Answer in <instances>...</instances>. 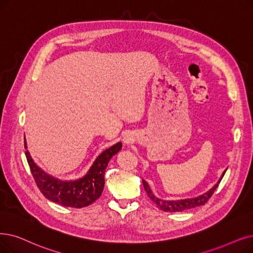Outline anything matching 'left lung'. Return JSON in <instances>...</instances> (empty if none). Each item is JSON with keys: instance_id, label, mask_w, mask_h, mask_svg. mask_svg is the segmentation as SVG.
Segmentation results:
<instances>
[{"instance_id": "8db88e82", "label": "left lung", "mask_w": 253, "mask_h": 253, "mask_svg": "<svg viewBox=\"0 0 253 253\" xmlns=\"http://www.w3.org/2000/svg\"><path fill=\"white\" fill-rule=\"evenodd\" d=\"M225 171H226V169L223 171L221 178L219 179V181L214 185V187H212L208 192H206L200 196L192 197V199L177 200V201L161 200V199H158V197L155 196V194L152 192L149 184L145 180H142V184H144V188H145L148 196L154 202V204H156V206L160 209V210H162L164 212H182L185 210H188V209H192L195 207H200V206L205 205L209 201V199L212 196V194L215 192L219 183L221 182Z\"/></svg>"}]
</instances>
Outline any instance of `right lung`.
Returning a JSON list of instances; mask_svg holds the SVG:
<instances>
[{"instance_id": "add662e5", "label": "right lung", "mask_w": 253, "mask_h": 253, "mask_svg": "<svg viewBox=\"0 0 253 253\" xmlns=\"http://www.w3.org/2000/svg\"><path fill=\"white\" fill-rule=\"evenodd\" d=\"M25 149L31 172L42 194L53 203L80 209L93 204L100 197L104 188L105 169L112 157L122 149V142L103 151L83 178L71 181L59 180L41 169L27 150L26 136Z\"/></svg>"}]
</instances>
